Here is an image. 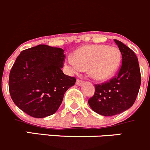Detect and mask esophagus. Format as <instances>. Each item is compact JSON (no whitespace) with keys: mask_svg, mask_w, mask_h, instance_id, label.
<instances>
[{"mask_svg":"<svg viewBox=\"0 0 150 150\" xmlns=\"http://www.w3.org/2000/svg\"><path fill=\"white\" fill-rule=\"evenodd\" d=\"M83 81H81V80H80V79H77V81H76V85H78V86H81V84H83Z\"/></svg>","mask_w":150,"mask_h":150,"instance_id":"1","label":"esophagus"}]
</instances>
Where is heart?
I'll list each match as a JSON object with an SVG mask.
<instances>
[{"label":"heart","instance_id":"obj_1","mask_svg":"<svg viewBox=\"0 0 150 150\" xmlns=\"http://www.w3.org/2000/svg\"><path fill=\"white\" fill-rule=\"evenodd\" d=\"M121 55L117 48L112 46L89 45L78 48L67 65L73 72L87 69L89 76L103 81L112 77L118 69Z\"/></svg>","mask_w":150,"mask_h":150}]
</instances>
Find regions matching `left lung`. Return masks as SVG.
Segmentation results:
<instances>
[{
	"instance_id": "8db88e82",
	"label": "left lung",
	"mask_w": 150,
	"mask_h": 150,
	"mask_svg": "<svg viewBox=\"0 0 150 150\" xmlns=\"http://www.w3.org/2000/svg\"><path fill=\"white\" fill-rule=\"evenodd\" d=\"M122 55V64L115 76L95 85V93L88 99L91 108L99 115L112 116L129 109L135 102L141 85L139 61L134 51L115 40Z\"/></svg>"
}]
</instances>
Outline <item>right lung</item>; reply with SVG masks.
<instances>
[{
  "label": "right lung",
  "instance_id": "right-lung-1",
  "mask_svg": "<svg viewBox=\"0 0 150 150\" xmlns=\"http://www.w3.org/2000/svg\"><path fill=\"white\" fill-rule=\"evenodd\" d=\"M64 50L38 45L20 53L9 74L8 88L12 100L20 110L33 117L54 114L66 91L74 86L75 77L62 70Z\"/></svg>",
  "mask_w": 150,
  "mask_h": 150
}]
</instances>
